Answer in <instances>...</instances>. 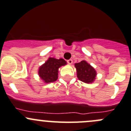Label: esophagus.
I'll return each mask as SVG.
<instances>
[{
    "mask_svg": "<svg viewBox=\"0 0 131 131\" xmlns=\"http://www.w3.org/2000/svg\"><path fill=\"white\" fill-rule=\"evenodd\" d=\"M67 62H68V63H69V65L72 64V63H73V60H72V59H69V60H68L67 61Z\"/></svg>",
    "mask_w": 131,
    "mask_h": 131,
    "instance_id": "obj_1",
    "label": "esophagus"
}]
</instances>
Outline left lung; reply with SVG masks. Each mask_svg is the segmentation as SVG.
I'll list each match as a JSON object with an SVG mask.
<instances>
[{
    "label": "left lung",
    "instance_id": "obj_1",
    "mask_svg": "<svg viewBox=\"0 0 131 131\" xmlns=\"http://www.w3.org/2000/svg\"><path fill=\"white\" fill-rule=\"evenodd\" d=\"M77 69V77L84 83H92L96 79V71L86 61L82 60L74 64Z\"/></svg>",
    "mask_w": 131,
    "mask_h": 131
}]
</instances>
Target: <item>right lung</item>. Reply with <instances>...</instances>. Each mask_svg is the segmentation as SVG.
Wrapping results in <instances>:
<instances>
[{
    "mask_svg": "<svg viewBox=\"0 0 131 131\" xmlns=\"http://www.w3.org/2000/svg\"><path fill=\"white\" fill-rule=\"evenodd\" d=\"M67 64L63 58H49L38 69V75L45 83L55 82L58 79V69Z\"/></svg>",
    "mask_w": 131,
    "mask_h": 131,
    "instance_id": "right-lung-1",
    "label": "right lung"
}]
</instances>
